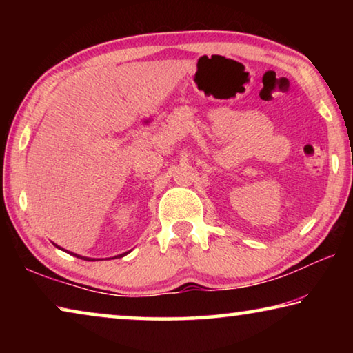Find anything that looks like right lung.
I'll use <instances>...</instances> for the list:
<instances>
[{
    "label": "right lung",
    "instance_id": "obj_1",
    "mask_svg": "<svg viewBox=\"0 0 353 353\" xmlns=\"http://www.w3.org/2000/svg\"><path fill=\"white\" fill-rule=\"evenodd\" d=\"M128 254V252H126ZM126 254H121V255H118V256H124V255H126ZM73 255H76V254H73ZM77 256V259H83V260H88V261H90V259H87V256H81V255H76ZM93 261V260H92Z\"/></svg>",
    "mask_w": 353,
    "mask_h": 353
}]
</instances>
